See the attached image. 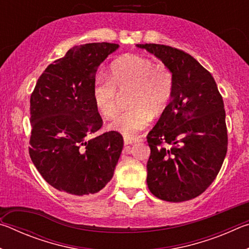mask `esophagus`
<instances>
[{"label":"esophagus","mask_w":249,"mask_h":249,"mask_svg":"<svg viewBox=\"0 0 249 249\" xmlns=\"http://www.w3.org/2000/svg\"><path fill=\"white\" fill-rule=\"evenodd\" d=\"M134 142H135V140H134L133 137L124 136V144H125V145H132Z\"/></svg>","instance_id":"esophagus-1"}]
</instances>
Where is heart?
I'll use <instances>...</instances> for the list:
<instances>
[{
  "mask_svg": "<svg viewBox=\"0 0 249 249\" xmlns=\"http://www.w3.org/2000/svg\"><path fill=\"white\" fill-rule=\"evenodd\" d=\"M174 90V75L168 67L156 65L147 57L126 54L111 65L108 78L96 75L93 101L101 115L112 119L117 112L119 91H129V108L117 116L109 128L134 137L149 124L151 115L159 116L166 111Z\"/></svg>",
  "mask_w": 249,
  "mask_h": 249,
  "instance_id": "obj_1",
  "label": "heart"
}]
</instances>
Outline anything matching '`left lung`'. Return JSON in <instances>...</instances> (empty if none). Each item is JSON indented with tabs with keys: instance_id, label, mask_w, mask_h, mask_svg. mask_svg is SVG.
<instances>
[{
	"instance_id": "1",
	"label": "left lung",
	"mask_w": 249,
	"mask_h": 249,
	"mask_svg": "<svg viewBox=\"0 0 249 249\" xmlns=\"http://www.w3.org/2000/svg\"><path fill=\"white\" fill-rule=\"evenodd\" d=\"M137 47L158 57L174 75L171 102L147 135V184L158 199L182 202L216 178L227 151L224 102L215 80L191 54L159 44Z\"/></svg>"
}]
</instances>
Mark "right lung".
<instances>
[{
  "label": "right lung",
  "instance_id": "obj_1",
  "mask_svg": "<svg viewBox=\"0 0 249 249\" xmlns=\"http://www.w3.org/2000/svg\"><path fill=\"white\" fill-rule=\"evenodd\" d=\"M117 44L74 46L37 80L31 95L28 151L47 182L72 196H91L107 184L123 149L111 130L91 137L103 122L93 101L95 73Z\"/></svg>",
  "mask_w": 249,
  "mask_h": 249
}]
</instances>
